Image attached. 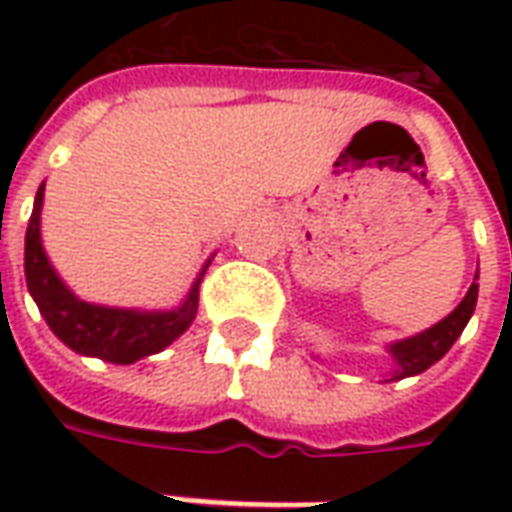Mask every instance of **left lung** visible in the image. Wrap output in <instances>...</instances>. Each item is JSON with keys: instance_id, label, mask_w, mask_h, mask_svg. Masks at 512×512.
Instances as JSON below:
<instances>
[{"instance_id": "left-lung-1", "label": "left lung", "mask_w": 512, "mask_h": 512, "mask_svg": "<svg viewBox=\"0 0 512 512\" xmlns=\"http://www.w3.org/2000/svg\"><path fill=\"white\" fill-rule=\"evenodd\" d=\"M474 304H477V282H472L469 293L463 296L461 304H458L444 321L436 323L428 332L411 337V340H403V343L392 345V354H395L397 359L395 378L417 376L422 370H428L430 365H436L441 356L450 351L452 343L461 337L463 326L472 318Z\"/></svg>"}]
</instances>
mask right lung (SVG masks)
Instances as JSON below:
<instances>
[{"mask_svg":"<svg viewBox=\"0 0 512 512\" xmlns=\"http://www.w3.org/2000/svg\"><path fill=\"white\" fill-rule=\"evenodd\" d=\"M40 205H43V186L35 197V208L29 216L27 244H24V274L32 299L38 301L40 315L46 318L49 329L76 354L98 356L112 365H131L142 356L164 351L175 337L189 329L200 301V279L194 282L189 299L180 310L172 312H134L95 307L79 301L62 279L49 266V257L40 244Z\"/></svg>","mask_w":512,"mask_h":512,"instance_id":"right-lung-1","label":"right lung"}]
</instances>
